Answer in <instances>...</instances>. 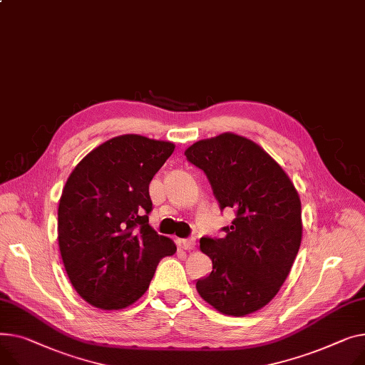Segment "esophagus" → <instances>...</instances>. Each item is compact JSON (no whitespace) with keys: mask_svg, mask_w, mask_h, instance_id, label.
I'll return each mask as SVG.
<instances>
[{"mask_svg":"<svg viewBox=\"0 0 365 365\" xmlns=\"http://www.w3.org/2000/svg\"><path fill=\"white\" fill-rule=\"evenodd\" d=\"M179 245H180L183 250H186V251H190V250L195 248V239H193V237L180 239V240H179Z\"/></svg>","mask_w":365,"mask_h":365,"instance_id":"34e87169","label":"esophagus"}]
</instances>
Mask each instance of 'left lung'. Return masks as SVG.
Returning a JSON list of instances; mask_svg holds the SVG:
<instances>
[{
    "mask_svg": "<svg viewBox=\"0 0 365 365\" xmlns=\"http://www.w3.org/2000/svg\"><path fill=\"white\" fill-rule=\"evenodd\" d=\"M186 160L205 173L218 207L233 208L223 237H201L212 272L197 290L217 311L244 317L269 304L286 280L302 237L299 195L283 168L233 133L195 142Z\"/></svg>",
    "mask_w": 365,
    "mask_h": 365,
    "instance_id": "1",
    "label": "left lung"
}]
</instances>
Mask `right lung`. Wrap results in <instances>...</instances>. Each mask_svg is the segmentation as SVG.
<instances>
[{"label":"right lung","mask_w":365,"mask_h":365,"mask_svg":"<svg viewBox=\"0 0 365 365\" xmlns=\"http://www.w3.org/2000/svg\"><path fill=\"white\" fill-rule=\"evenodd\" d=\"M172 142L113 138L68 176L58 205V245L67 276L91 305L120 309L145 292L173 240L148 225L150 182L173 154Z\"/></svg>","instance_id":"obj_1"}]
</instances>
